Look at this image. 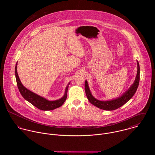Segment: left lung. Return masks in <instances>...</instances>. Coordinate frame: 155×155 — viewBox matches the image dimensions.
<instances>
[{
    "label": "left lung",
    "instance_id": "obj_1",
    "mask_svg": "<svg viewBox=\"0 0 155 155\" xmlns=\"http://www.w3.org/2000/svg\"><path fill=\"white\" fill-rule=\"evenodd\" d=\"M137 75L134 83L131 85V87L129 88V89H127L122 95L116 98H113L110 100H106V101H101L95 98L91 94L90 89L89 87L88 82L86 80L85 82V93L89 101L92 104L96 106L97 107L100 109L105 110H114L124 105L131 98H132V97L135 94L137 89L138 88V87L139 85L140 66L137 61Z\"/></svg>",
    "mask_w": 155,
    "mask_h": 155
}]
</instances>
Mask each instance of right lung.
Returning <instances> with one entry per match:
<instances>
[{"instance_id":"right-lung-1","label":"right lung","mask_w":155,"mask_h":155,"mask_svg":"<svg viewBox=\"0 0 155 155\" xmlns=\"http://www.w3.org/2000/svg\"><path fill=\"white\" fill-rule=\"evenodd\" d=\"M15 74L17 87L23 98L25 100L30 103L31 104H33L34 106L38 108L39 109L44 111L52 110L60 107L65 102L67 98V94L68 85H70V82L68 84L65 89L64 94L61 98L56 100L50 101L47 100L44 97L40 96L36 94V93L30 91L29 89L25 88L22 85L17 73V63L16 64L15 68Z\"/></svg>"}]
</instances>
